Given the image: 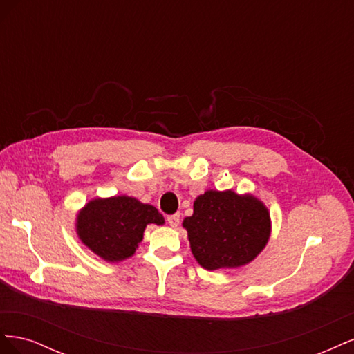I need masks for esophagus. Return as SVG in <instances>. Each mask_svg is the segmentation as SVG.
Wrapping results in <instances>:
<instances>
[{
  "label": "esophagus",
  "instance_id": "esophagus-1",
  "mask_svg": "<svg viewBox=\"0 0 354 354\" xmlns=\"http://www.w3.org/2000/svg\"><path fill=\"white\" fill-rule=\"evenodd\" d=\"M167 221H168V224H169V226L171 227H177L178 226V224H180V216H178V214H173V216H169L168 218H167Z\"/></svg>",
  "mask_w": 354,
  "mask_h": 354
}]
</instances>
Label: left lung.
<instances>
[{
    "mask_svg": "<svg viewBox=\"0 0 354 354\" xmlns=\"http://www.w3.org/2000/svg\"><path fill=\"white\" fill-rule=\"evenodd\" d=\"M192 254L207 270L236 269L251 263L270 238L269 209L252 195L207 190L183 220Z\"/></svg>",
    "mask_w": 354,
    "mask_h": 354,
    "instance_id": "obj_1",
    "label": "left lung"
}]
</instances>
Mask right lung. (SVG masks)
<instances>
[{
	"label": "right lung",
	"instance_id": "1",
	"mask_svg": "<svg viewBox=\"0 0 354 354\" xmlns=\"http://www.w3.org/2000/svg\"><path fill=\"white\" fill-rule=\"evenodd\" d=\"M162 214L153 205L131 196L97 198L90 201L77 216V233L81 242L109 263L134 255L147 224L162 226Z\"/></svg>",
	"mask_w": 354,
	"mask_h": 354
}]
</instances>
